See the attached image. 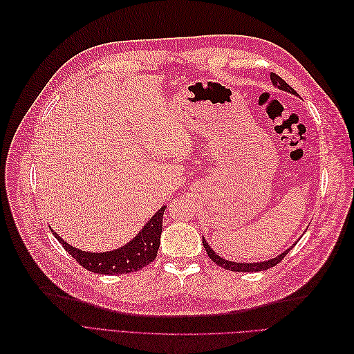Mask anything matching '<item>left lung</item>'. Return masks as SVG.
I'll return each instance as SVG.
<instances>
[{
	"mask_svg": "<svg viewBox=\"0 0 354 354\" xmlns=\"http://www.w3.org/2000/svg\"><path fill=\"white\" fill-rule=\"evenodd\" d=\"M270 80H272V84L274 85L276 88H279V90L286 91V93H291V94H294V95L297 94V91L291 87V85H288V84L279 77V75L270 73ZM298 239H299V238H298ZM202 243H203V248H205V251H207L209 259H211L214 263H216V264H218L220 267H224V269H226V270H232V272H261V270L270 269V267L276 266L277 263H281L283 257L289 252V250L294 248V245H295L297 242H294V243L291 245V248H288V250H285L282 254L276 255L274 259L266 260V261H257V263H241V261H230V260H226V259H223V257H220L216 251H214V250L211 248V246L208 245V242L205 241V238H203V236H202Z\"/></svg>",
	"mask_w": 354,
	"mask_h": 354,
	"instance_id": "8db88e82",
	"label": "left lung"
}]
</instances>
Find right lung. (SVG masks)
<instances>
[{
	"label": "right lung",
	"mask_w": 354,
	"mask_h": 354,
	"mask_svg": "<svg viewBox=\"0 0 354 354\" xmlns=\"http://www.w3.org/2000/svg\"><path fill=\"white\" fill-rule=\"evenodd\" d=\"M165 205L160 207L155 216L151 217L142 230L136 236L120 248L106 251V252H91L77 248L63 241L62 236L51 229L56 239L63 245L75 260H77L84 269L99 274H122L131 273L143 269L145 266L152 263L156 259L160 233H162V217Z\"/></svg>",
	"instance_id": "add662e5"
}]
</instances>
